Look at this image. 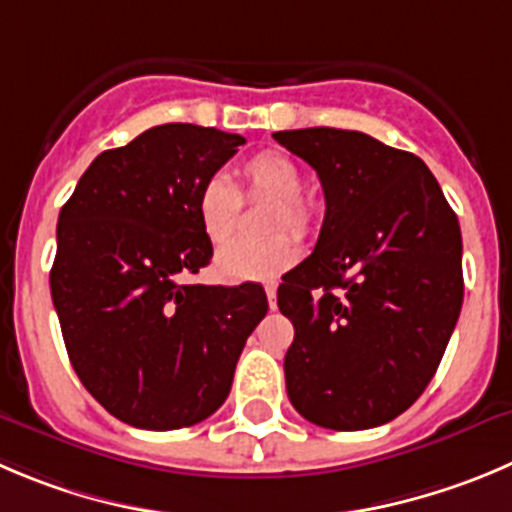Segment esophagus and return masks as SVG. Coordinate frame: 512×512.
<instances>
[{
  "instance_id": "obj_1",
  "label": "esophagus",
  "mask_w": 512,
  "mask_h": 512,
  "mask_svg": "<svg viewBox=\"0 0 512 512\" xmlns=\"http://www.w3.org/2000/svg\"><path fill=\"white\" fill-rule=\"evenodd\" d=\"M276 289H279V284H276V281H266V296H269L271 309H276Z\"/></svg>"
}]
</instances>
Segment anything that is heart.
Returning <instances> with one entry per match:
<instances>
[{
    "label": "heart",
    "mask_w": 512,
    "mask_h": 512,
    "mask_svg": "<svg viewBox=\"0 0 512 512\" xmlns=\"http://www.w3.org/2000/svg\"><path fill=\"white\" fill-rule=\"evenodd\" d=\"M251 196H266L276 201L271 216V231H281L266 241H233L218 253V274L231 281H259L281 274L299 259L295 233H309L316 223V203L301 193L304 175L299 163L284 150H261L251 155L241 168ZM243 198L226 175H211L203 180L196 196V216L201 231L213 246H223L236 233ZM289 227L288 232L283 228Z\"/></svg>",
    "instance_id": "obj_1"
}]
</instances>
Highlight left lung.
<instances>
[{
	"mask_svg": "<svg viewBox=\"0 0 512 512\" xmlns=\"http://www.w3.org/2000/svg\"><path fill=\"white\" fill-rule=\"evenodd\" d=\"M274 140L316 170L326 201L316 248L279 286L291 405L329 430L384 425L425 392L457 324L460 223L407 150L337 128Z\"/></svg>",
	"mask_w": 512,
	"mask_h": 512,
	"instance_id": "obj_1",
	"label": "left lung"
}]
</instances>
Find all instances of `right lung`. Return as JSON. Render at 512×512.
Returning a JSON list of instances; mask_svg holds the SVG:
<instances>
[{
  "label": "right lung",
  "mask_w": 512,
  "mask_h": 512,
  "mask_svg": "<svg viewBox=\"0 0 512 512\" xmlns=\"http://www.w3.org/2000/svg\"><path fill=\"white\" fill-rule=\"evenodd\" d=\"M246 138L168 123L105 150L57 221L50 289L87 392L120 422L178 430L231 392L243 344L269 311L261 284H183L211 264L196 196Z\"/></svg>",
  "instance_id": "right-lung-1"
}]
</instances>
